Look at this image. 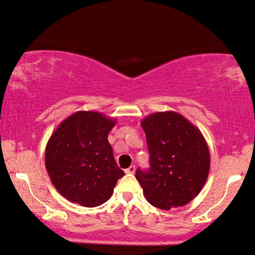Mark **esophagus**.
Instances as JSON below:
<instances>
[{"label": "esophagus", "instance_id": "1", "mask_svg": "<svg viewBox=\"0 0 255 255\" xmlns=\"http://www.w3.org/2000/svg\"><path fill=\"white\" fill-rule=\"evenodd\" d=\"M134 172H135V166L134 165H132V166L128 167V168L125 169V173H127V174H134Z\"/></svg>", "mask_w": 255, "mask_h": 255}]
</instances>
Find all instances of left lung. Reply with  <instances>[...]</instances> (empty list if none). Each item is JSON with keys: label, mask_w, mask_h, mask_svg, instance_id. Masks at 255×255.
Here are the masks:
<instances>
[{"label": "left lung", "mask_w": 255, "mask_h": 255, "mask_svg": "<svg viewBox=\"0 0 255 255\" xmlns=\"http://www.w3.org/2000/svg\"><path fill=\"white\" fill-rule=\"evenodd\" d=\"M150 168L135 177L153 207L185 206L202 190L210 170V153L201 131L176 112L152 113L141 121Z\"/></svg>", "instance_id": "left-lung-1"}]
</instances>
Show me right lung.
I'll return each instance as SVG.
<instances>
[{
  "label": "right lung",
  "instance_id": "right-lung-1",
  "mask_svg": "<svg viewBox=\"0 0 255 255\" xmlns=\"http://www.w3.org/2000/svg\"><path fill=\"white\" fill-rule=\"evenodd\" d=\"M115 119L79 111L58 125L45 149V166L53 185L69 201L94 208L112 197L124 172L116 165L108 133Z\"/></svg>",
  "mask_w": 255,
  "mask_h": 255
}]
</instances>
